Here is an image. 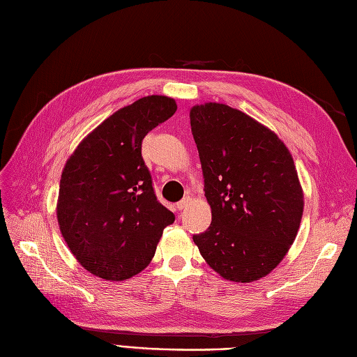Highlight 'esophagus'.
I'll return each mask as SVG.
<instances>
[{
  "label": "esophagus",
  "mask_w": 357,
  "mask_h": 357,
  "mask_svg": "<svg viewBox=\"0 0 357 357\" xmlns=\"http://www.w3.org/2000/svg\"><path fill=\"white\" fill-rule=\"evenodd\" d=\"M190 205V198H185V199H181L178 204H177V210H185V208H188Z\"/></svg>",
  "instance_id": "obj_1"
}]
</instances>
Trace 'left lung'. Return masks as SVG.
Masks as SVG:
<instances>
[{
    "mask_svg": "<svg viewBox=\"0 0 357 357\" xmlns=\"http://www.w3.org/2000/svg\"><path fill=\"white\" fill-rule=\"evenodd\" d=\"M211 225L193 235L220 277L250 283L268 275L294 244L304 192L294 158L277 134L220 102L190 109Z\"/></svg>",
    "mask_w": 357,
    "mask_h": 357,
    "instance_id": "obj_1",
    "label": "left lung"
}]
</instances>
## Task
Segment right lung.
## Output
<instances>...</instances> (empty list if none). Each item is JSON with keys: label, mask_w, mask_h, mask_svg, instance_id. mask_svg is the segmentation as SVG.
Segmentation results:
<instances>
[{"label": "right lung", "mask_w": 357, "mask_h": 357, "mask_svg": "<svg viewBox=\"0 0 357 357\" xmlns=\"http://www.w3.org/2000/svg\"><path fill=\"white\" fill-rule=\"evenodd\" d=\"M176 110L169 96H143L107 117L66 162L59 229L79 264L96 277L123 282L142 273L174 223V214L156 199L142 143Z\"/></svg>", "instance_id": "obj_1"}]
</instances>
